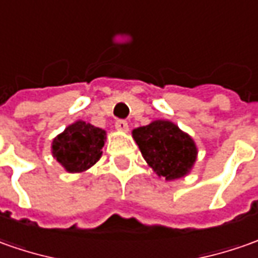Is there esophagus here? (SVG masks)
<instances>
[{
  "mask_svg": "<svg viewBox=\"0 0 258 258\" xmlns=\"http://www.w3.org/2000/svg\"><path fill=\"white\" fill-rule=\"evenodd\" d=\"M115 127H116L117 131H120V132H127L129 131V125H127V122H126L125 119H117L116 122H115Z\"/></svg>",
  "mask_w": 258,
  "mask_h": 258,
  "instance_id": "esophagus-1",
  "label": "esophagus"
}]
</instances>
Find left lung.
<instances>
[{"label":"left lung","instance_id":"8db88e82","mask_svg":"<svg viewBox=\"0 0 258 258\" xmlns=\"http://www.w3.org/2000/svg\"><path fill=\"white\" fill-rule=\"evenodd\" d=\"M133 138L149 166L166 180L189 172L198 150L189 135L167 120H155L133 131Z\"/></svg>","mask_w":258,"mask_h":258}]
</instances>
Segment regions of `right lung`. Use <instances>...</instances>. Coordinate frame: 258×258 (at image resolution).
Listing matches in <instances>:
<instances>
[{
  "instance_id": "1",
  "label": "right lung",
  "mask_w": 258,
  "mask_h": 258,
  "mask_svg": "<svg viewBox=\"0 0 258 258\" xmlns=\"http://www.w3.org/2000/svg\"><path fill=\"white\" fill-rule=\"evenodd\" d=\"M103 145L105 131L78 120L53 139L52 153L68 172L77 173L99 160Z\"/></svg>"
}]
</instances>
